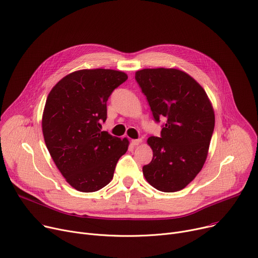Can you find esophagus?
<instances>
[{"label":"esophagus","mask_w":258,"mask_h":258,"mask_svg":"<svg viewBox=\"0 0 258 258\" xmlns=\"http://www.w3.org/2000/svg\"><path fill=\"white\" fill-rule=\"evenodd\" d=\"M141 142H142V139H134V140H132V144L134 146H137V145L141 144Z\"/></svg>","instance_id":"1"}]
</instances>
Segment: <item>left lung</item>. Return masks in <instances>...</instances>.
I'll return each mask as SVG.
<instances>
[{
    "instance_id": "8db88e82",
    "label": "left lung",
    "mask_w": 258,
    "mask_h": 258,
    "mask_svg": "<svg viewBox=\"0 0 258 258\" xmlns=\"http://www.w3.org/2000/svg\"><path fill=\"white\" fill-rule=\"evenodd\" d=\"M135 79L154 120H167L160 138L147 139L153 157L143 175L159 191H180L207 160L215 127L212 102L199 83L176 68H145L136 72Z\"/></svg>"
}]
</instances>
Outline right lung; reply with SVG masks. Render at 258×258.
<instances>
[{
    "instance_id": "obj_1",
    "label": "right lung",
    "mask_w": 258,
    "mask_h": 258,
    "mask_svg": "<svg viewBox=\"0 0 258 258\" xmlns=\"http://www.w3.org/2000/svg\"><path fill=\"white\" fill-rule=\"evenodd\" d=\"M127 79L114 70H81L61 79L48 93L42 114V133L51 159L76 190L90 193L113 178L128 140L101 132L107 100Z\"/></svg>"
}]
</instances>
